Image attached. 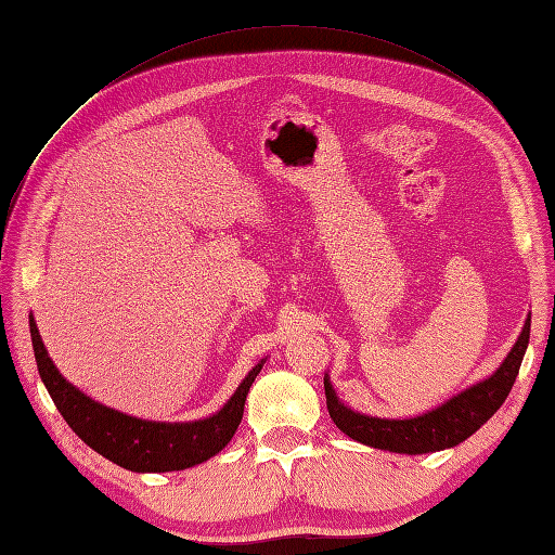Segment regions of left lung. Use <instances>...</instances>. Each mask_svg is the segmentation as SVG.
Masks as SVG:
<instances>
[{
	"label": "left lung",
	"instance_id": "1",
	"mask_svg": "<svg viewBox=\"0 0 555 555\" xmlns=\"http://www.w3.org/2000/svg\"><path fill=\"white\" fill-rule=\"evenodd\" d=\"M530 340V317L520 331L516 345L502 361L498 371L463 393L447 400L442 408L426 412L414 418H375L359 412H351L335 396L328 377H324L326 408L338 426L351 440L361 444L386 449L396 453H428L456 447L469 435L479 430L500 410L516 382L520 361Z\"/></svg>",
	"mask_w": 555,
	"mask_h": 555
}]
</instances>
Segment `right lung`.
<instances>
[{
    "label": "right lung",
    "instance_id": "add662e5",
    "mask_svg": "<svg viewBox=\"0 0 555 555\" xmlns=\"http://www.w3.org/2000/svg\"><path fill=\"white\" fill-rule=\"evenodd\" d=\"M29 333L39 375L64 422L88 447L131 473H173L204 463L222 451L241 424L247 391L263 365L261 361L251 367L236 393L210 418L190 424H157L120 414L80 393L50 361L35 319H29Z\"/></svg>",
    "mask_w": 555,
    "mask_h": 555
}]
</instances>
